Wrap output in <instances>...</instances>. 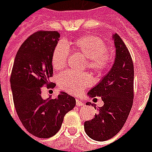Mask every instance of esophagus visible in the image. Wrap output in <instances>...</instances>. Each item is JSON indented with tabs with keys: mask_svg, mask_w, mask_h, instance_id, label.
Wrapping results in <instances>:
<instances>
[{
	"mask_svg": "<svg viewBox=\"0 0 152 152\" xmlns=\"http://www.w3.org/2000/svg\"><path fill=\"white\" fill-rule=\"evenodd\" d=\"M76 106H83V102L82 100H79V99H76Z\"/></svg>",
	"mask_w": 152,
	"mask_h": 152,
	"instance_id": "esophagus-1",
	"label": "esophagus"
}]
</instances>
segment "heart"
<instances>
[{
    "label": "heart",
    "instance_id": "b5f03b06",
    "mask_svg": "<svg viewBox=\"0 0 152 152\" xmlns=\"http://www.w3.org/2000/svg\"><path fill=\"white\" fill-rule=\"evenodd\" d=\"M71 46L75 52L82 53L87 58L88 67L96 71L102 72L112 61V56L106 50V43L99 37L87 35L76 39L73 42L59 43L54 47L52 55V64L55 69H63L68 62V46ZM87 74H76L71 71L62 73L59 77V86L72 94H79L91 83Z\"/></svg>",
    "mask_w": 152,
    "mask_h": 152
}]
</instances>
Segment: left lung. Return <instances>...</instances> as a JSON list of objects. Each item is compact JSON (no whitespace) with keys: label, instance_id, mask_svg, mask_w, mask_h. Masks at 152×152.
<instances>
[{"label":"left lung","instance_id":"obj_1","mask_svg":"<svg viewBox=\"0 0 152 152\" xmlns=\"http://www.w3.org/2000/svg\"><path fill=\"white\" fill-rule=\"evenodd\" d=\"M113 39L116 48L114 63L88 92L91 98L101 97L104 102L94 118L84 122L88 137L99 142L119 133L128 119L134 99V65L130 53L117 33L113 35Z\"/></svg>","mask_w":152,"mask_h":152}]
</instances>
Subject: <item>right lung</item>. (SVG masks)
Listing matches in <instances>:
<instances>
[{"instance_id": "right-lung-1", "label": "right lung", "mask_w": 152, "mask_h": 152, "mask_svg": "<svg viewBox=\"0 0 152 152\" xmlns=\"http://www.w3.org/2000/svg\"><path fill=\"white\" fill-rule=\"evenodd\" d=\"M58 31H39L31 34L15 55L10 86L16 113L32 136L49 138L61 127L65 114L76 106V99L61 92L54 99H43L41 87L53 88L52 55L59 41Z\"/></svg>"}]
</instances>
